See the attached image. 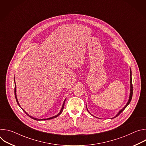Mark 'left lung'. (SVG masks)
<instances>
[{
    "instance_id": "obj_1",
    "label": "left lung",
    "mask_w": 146,
    "mask_h": 146,
    "mask_svg": "<svg viewBox=\"0 0 146 146\" xmlns=\"http://www.w3.org/2000/svg\"><path fill=\"white\" fill-rule=\"evenodd\" d=\"M132 95H133V86H132V71H131V68H130V94H129V99H128V100L127 104L125 105V106L121 110H120L119 111V112L116 114V115L114 116L113 118H115L116 117H117L121 113H122V112L125 110V108L128 106V105L130 103V102H131V100H132ZM87 110H88V113H90V112L88 111V109H87ZM90 114H91V113H90Z\"/></svg>"
}]
</instances>
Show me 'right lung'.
I'll use <instances>...</instances> for the list:
<instances>
[{"label":"right lung","instance_id":"right-lung-1","mask_svg":"<svg viewBox=\"0 0 146 146\" xmlns=\"http://www.w3.org/2000/svg\"><path fill=\"white\" fill-rule=\"evenodd\" d=\"M14 84H15V88H14V94H15V99H16V101H17V103H18V106L21 108V106H20V105H19V102H18V99H17V94H16V84H15V77H14ZM65 100H66V99L64 100V103H63V104H62V108H61V109H60V111H59V113L58 114H56V115H54V116H53V117H50V118H44V119H38V118H35V117H32V116H31V115H29L23 108H21L22 109H23V110L28 115V116H29V117H31V118H32V119H35V120H37V121H40V120H48V119H52V118H56V117H57L58 116H59L62 113V111H63V110H64V105H65Z\"/></svg>","mask_w":146,"mask_h":146}]
</instances>
